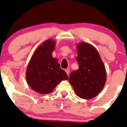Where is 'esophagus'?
Returning <instances> with one entry per match:
<instances>
[{"label": "esophagus", "mask_w": 127, "mask_h": 127, "mask_svg": "<svg viewBox=\"0 0 127 127\" xmlns=\"http://www.w3.org/2000/svg\"><path fill=\"white\" fill-rule=\"evenodd\" d=\"M65 72H66L67 75L68 76L69 75V73H70V69H69V68H66V69L65 70Z\"/></svg>", "instance_id": "obj_1"}]
</instances>
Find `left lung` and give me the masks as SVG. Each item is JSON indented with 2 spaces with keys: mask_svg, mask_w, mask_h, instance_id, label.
Listing matches in <instances>:
<instances>
[{
  "mask_svg": "<svg viewBox=\"0 0 127 127\" xmlns=\"http://www.w3.org/2000/svg\"><path fill=\"white\" fill-rule=\"evenodd\" d=\"M76 47L79 68L70 73L68 81L79 97L93 98L101 91L105 85V65L92 45L80 42Z\"/></svg>",
  "mask_w": 127,
  "mask_h": 127,
  "instance_id": "8db88e82",
  "label": "left lung"
}]
</instances>
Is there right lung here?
I'll list each match as a JSON object with an SVG mask.
<instances>
[{"label": "right lung", "mask_w": 127, "mask_h": 127, "mask_svg": "<svg viewBox=\"0 0 127 127\" xmlns=\"http://www.w3.org/2000/svg\"><path fill=\"white\" fill-rule=\"evenodd\" d=\"M55 44L52 39L43 42L36 49L27 65V84L39 94L51 93L63 80L68 79L65 71L60 68L57 59L52 57Z\"/></svg>", "instance_id": "obj_1"}]
</instances>
